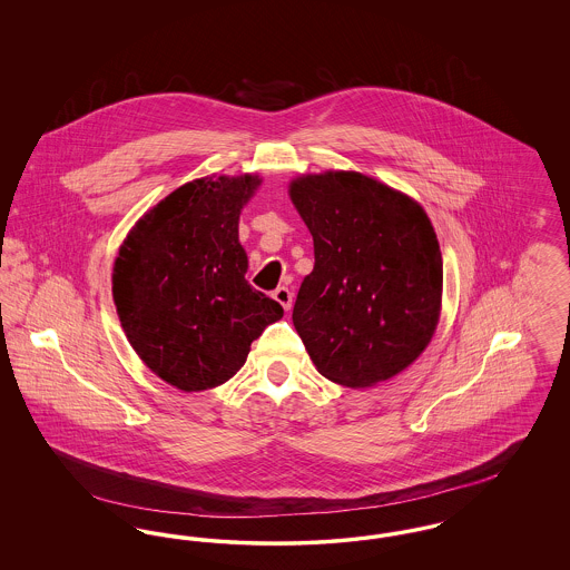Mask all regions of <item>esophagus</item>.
Here are the masks:
<instances>
[{"mask_svg":"<svg viewBox=\"0 0 570 570\" xmlns=\"http://www.w3.org/2000/svg\"><path fill=\"white\" fill-rule=\"evenodd\" d=\"M293 291L288 288V286H277L275 291H273V298L284 307V309H291L293 307Z\"/></svg>","mask_w":570,"mask_h":570,"instance_id":"obj_1","label":"esophagus"}]
</instances>
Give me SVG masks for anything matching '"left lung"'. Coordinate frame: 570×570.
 Listing matches in <instances>:
<instances>
[{"instance_id":"left-lung-1","label":"left lung","mask_w":570,"mask_h":570,"mask_svg":"<svg viewBox=\"0 0 570 570\" xmlns=\"http://www.w3.org/2000/svg\"><path fill=\"white\" fill-rule=\"evenodd\" d=\"M291 198L314 237L293 323L316 370L344 386L393 379L438 325L442 254L430 217L361 173L301 177Z\"/></svg>"}]
</instances>
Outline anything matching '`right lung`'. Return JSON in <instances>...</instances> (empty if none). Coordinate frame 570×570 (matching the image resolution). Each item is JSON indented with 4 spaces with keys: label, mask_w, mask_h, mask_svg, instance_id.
Segmentation results:
<instances>
[{
    "label": "right lung",
    "mask_w": 570,
    "mask_h": 570,
    "mask_svg": "<svg viewBox=\"0 0 570 570\" xmlns=\"http://www.w3.org/2000/svg\"><path fill=\"white\" fill-rule=\"evenodd\" d=\"M252 175L196 179L138 219L112 269L121 326L145 365L181 391L233 379L261 333L284 316L249 286L239 244Z\"/></svg>",
    "instance_id": "right-lung-1"
}]
</instances>
